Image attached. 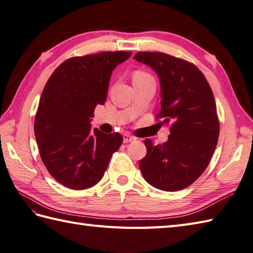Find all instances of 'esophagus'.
Instances as JSON below:
<instances>
[{
    "mask_svg": "<svg viewBox=\"0 0 253 253\" xmlns=\"http://www.w3.org/2000/svg\"><path fill=\"white\" fill-rule=\"evenodd\" d=\"M123 138H124V142H125V143H127V142H132V141L136 140L135 137L128 135V133H125V135L123 136Z\"/></svg>",
    "mask_w": 253,
    "mask_h": 253,
    "instance_id": "34e87169",
    "label": "esophagus"
}]
</instances>
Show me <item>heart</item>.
I'll list each match as a JSON object with an SVG mask.
<instances>
[{
    "label": "heart",
    "instance_id": "heart-1",
    "mask_svg": "<svg viewBox=\"0 0 253 253\" xmlns=\"http://www.w3.org/2000/svg\"><path fill=\"white\" fill-rule=\"evenodd\" d=\"M148 77H150V75L141 71H138L133 74V78H148Z\"/></svg>",
    "mask_w": 253,
    "mask_h": 253
}]
</instances>
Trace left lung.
Returning <instances> with one entry per match:
<instances>
[{
    "instance_id": "obj_1",
    "label": "left lung",
    "mask_w": 253,
    "mask_h": 253,
    "mask_svg": "<svg viewBox=\"0 0 253 253\" xmlns=\"http://www.w3.org/2000/svg\"><path fill=\"white\" fill-rule=\"evenodd\" d=\"M133 58L158 74L161 111L157 117L170 125L163 144L144 140L147 155L139 168L158 189L181 190L201 176L215 151L219 123L213 92L204 75L181 58L159 52H139Z\"/></svg>"
}]
</instances>
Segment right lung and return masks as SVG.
Returning a JSON list of instances; mask_svg holds the SVG:
<instances>
[{
  "mask_svg": "<svg viewBox=\"0 0 253 253\" xmlns=\"http://www.w3.org/2000/svg\"><path fill=\"white\" fill-rule=\"evenodd\" d=\"M130 55L117 51L68 58L47 80L35 136L42 162L63 186L83 190L98 184L122 146L120 132L91 130V118L96 104H104L112 72Z\"/></svg>",
  "mask_w": 253,
  "mask_h": 253,
  "instance_id": "add662e5",
  "label": "right lung"
}]
</instances>
